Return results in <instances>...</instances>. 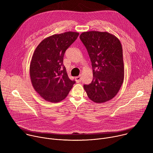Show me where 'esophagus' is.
<instances>
[{"mask_svg":"<svg viewBox=\"0 0 153 153\" xmlns=\"http://www.w3.org/2000/svg\"><path fill=\"white\" fill-rule=\"evenodd\" d=\"M75 79H76V81L77 83H79L80 82L81 80H82V77H81V75L79 76H77V77H75Z\"/></svg>","mask_w":153,"mask_h":153,"instance_id":"34e87169","label":"esophagus"}]
</instances>
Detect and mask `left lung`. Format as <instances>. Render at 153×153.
Wrapping results in <instances>:
<instances>
[{
    "instance_id": "8db88e82",
    "label": "left lung",
    "mask_w": 153,
    "mask_h": 153,
    "mask_svg": "<svg viewBox=\"0 0 153 153\" xmlns=\"http://www.w3.org/2000/svg\"><path fill=\"white\" fill-rule=\"evenodd\" d=\"M80 39L89 54L93 77L84 85L87 96L100 103L112 99L118 93L124 80V64L121 43L108 32L90 31L82 33Z\"/></svg>"
}]
</instances>
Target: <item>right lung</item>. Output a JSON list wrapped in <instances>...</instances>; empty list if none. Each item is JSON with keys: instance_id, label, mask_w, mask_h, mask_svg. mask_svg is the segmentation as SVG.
I'll list each match as a JSON object with an SVG mask.
<instances>
[{"instance_id": "obj_1", "label": "right lung", "mask_w": 153, "mask_h": 153, "mask_svg": "<svg viewBox=\"0 0 153 153\" xmlns=\"http://www.w3.org/2000/svg\"><path fill=\"white\" fill-rule=\"evenodd\" d=\"M79 34L68 31L49 36L39 43L33 54L30 67L31 83L46 101H62L75 83L68 77L63 60L65 51Z\"/></svg>"}]
</instances>
